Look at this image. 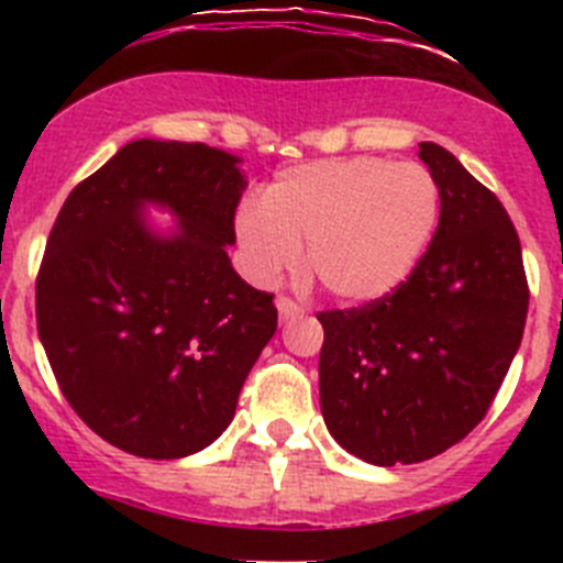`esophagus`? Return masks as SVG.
I'll use <instances>...</instances> for the list:
<instances>
[{
  "label": "esophagus",
  "instance_id": "esophagus-1",
  "mask_svg": "<svg viewBox=\"0 0 563 563\" xmlns=\"http://www.w3.org/2000/svg\"><path fill=\"white\" fill-rule=\"evenodd\" d=\"M276 310H278V316H282V321H287V318H298L301 312H305L301 310V305H296V301L287 296L276 298Z\"/></svg>",
  "mask_w": 563,
  "mask_h": 563
}]
</instances>
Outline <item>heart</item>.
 I'll return each instance as SVG.
<instances>
[{
    "label": "heart",
    "instance_id": "b5f03b06",
    "mask_svg": "<svg viewBox=\"0 0 563 563\" xmlns=\"http://www.w3.org/2000/svg\"><path fill=\"white\" fill-rule=\"evenodd\" d=\"M440 213L442 188L429 168L361 154L285 168L262 206L236 213V236L262 285L292 271L305 247L307 271L330 296L369 305L420 265Z\"/></svg>",
    "mask_w": 563,
    "mask_h": 563
}]
</instances>
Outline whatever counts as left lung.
<instances>
[{
	"instance_id": "1",
	"label": "left lung",
	"mask_w": 563,
	"mask_h": 563,
	"mask_svg": "<svg viewBox=\"0 0 563 563\" xmlns=\"http://www.w3.org/2000/svg\"><path fill=\"white\" fill-rule=\"evenodd\" d=\"M442 188L429 251L389 296L318 312V389L327 429L372 465L449 451L487 415L521 343L525 265L514 222L454 154L420 143Z\"/></svg>"
}]
</instances>
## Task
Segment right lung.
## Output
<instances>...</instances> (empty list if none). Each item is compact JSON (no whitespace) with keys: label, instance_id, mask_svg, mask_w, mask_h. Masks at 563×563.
Masks as SVG:
<instances>
[{"label":"right lung","instance_id":"1","mask_svg":"<svg viewBox=\"0 0 563 563\" xmlns=\"http://www.w3.org/2000/svg\"><path fill=\"white\" fill-rule=\"evenodd\" d=\"M245 174L206 143L132 141L69 191L36 278L38 338L98 437L180 460L231 426L276 332L271 292L228 258ZM146 207L175 213L157 232Z\"/></svg>","mask_w":563,"mask_h":563}]
</instances>
